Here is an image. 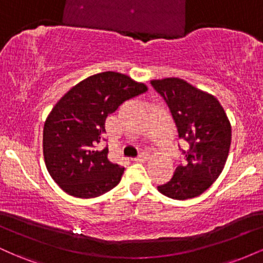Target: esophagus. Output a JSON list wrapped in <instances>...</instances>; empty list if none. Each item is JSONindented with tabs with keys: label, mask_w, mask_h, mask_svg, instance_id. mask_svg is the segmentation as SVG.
<instances>
[{
	"label": "esophagus",
	"mask_w": 263,
	"mask_h": 263,
	"mask_svg": "<svg viewBox=\"0 0 263 263\" xmlns=\"http://www.w3.org/2000/svg\"><path fill=\"white\" fill-rule=\"evenodd\" d=\"M148 159H149V155H148V153L142 152L141 155L137 157V158H135V161H136V162H140V163H143V162L148 161Z\"/></svg>",
	"instance_id": "obj_1"
}]
</instances>
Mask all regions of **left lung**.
<instances>
[{"instance_id":"left-lung-1","label":"left lung","mask_w":263,"mask_h":263,"mask_svg":"<svg viewBox=\"0 0 263 263\" xmlns=\"http://www.w3.org/2000/svg\"><path fill=\"white\" fill-rule=\"evenodd\" d=\"M164 99L179 138L189 143L185 162L158 192L176 200L199 197L218 179L231 144V125L218 99L179 78L151 80Z\"/></svg>"}]
</instances>
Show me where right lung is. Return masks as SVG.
Instances as JSON below:
<instances>
[{"label": "right lung", "mask_w": 263, "mask_h": 263, "mask_svg": "<svg viewBox=\"0 0 263 263\" xmlns=\"http://www.w3.org/2000/svg\"><path fill=\"white\" fill-rule=\"evenodd\" d=\"M143 83L116 71L86 78L54 105L43 128L45 167L66 194L90 199L108 192L121 180L125 168L98 151L105 121L123 101L147 91Z\"/></svg>", "instance_id": "right-lung-1"}]
</instances>
